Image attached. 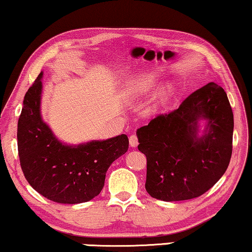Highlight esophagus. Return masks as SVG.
<instances>
[{"instance_id": "34e87169", "label": "esophagus", "mask_w": 252, "mask_h": 252, "mask_svg": "<svg viewBox=\"0 0 252 252\" xmlns=\"http://www.w3.org/2000/svg\"><path fill=\"white\" fill-rule=\"evenodd\" d=\"M129 142H130V147H132V148L137 147V145H138L137 136H136V135H131V136H130Z\"/></svg>"}]
</instances>
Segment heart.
Returning <instances> with one entry per match:
<instances>
[{"instance_id":"heart-1","label":"heart","mask_w":252,"mask_h":252,"mask_svg":"<svg viewBox=\"0 0 252 252\" xmlns=\"http://www.w3.org/2000/svg\"><path fill=\"white\" fill-rule=\"evenodd\" d=\"M156 83V76L153 74H142L135 78L134 81L130 83L129 86V93L131 95L138 96L142 94L147 93L154 84ZM171 95V88L169 86H165L151 96L149 101V107L153 109L159 108L160 105H163L166 101L169 99V97Z\"/></svg>"}]
</instances>
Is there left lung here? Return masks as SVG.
<instances>
[{
    "label": "left lung",
    "instance_id": "left-lung-1",
    "mask_svg": "<svg viewBox=\"0 0 252 252\" xmlns=\"http://www.w3.org/2000/svg\"><path fill=\"white\" fill-rule=\"evenodd\" d=\"M233 114L222 87L199 88L178 109L136 131L147 156L145 189L164 202L186 201L207 192L228 169L232 153Z\"/></svg>",
    "mask_w": 252,
    "mask_h": 252
}]
</instances>
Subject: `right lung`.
<instances>
[{"mask_svg": "<svg viewBox=\"0 0 252 252\" xmlns=\"http://www.w3.org/2000/svg\"><path fill=\"white\" fill-rule=\"evenodd\" d=\"M43 71L23 99L17 123L21 168L32 189L62 204L89 202L104 187L114 160L128 151L126 135L68 144L57 137L42 117Z\"/></svg>", "mask_w": 252, "mask_h": 252, "instance_id": "add662e5", "label": "right lung"}]
</instances>
